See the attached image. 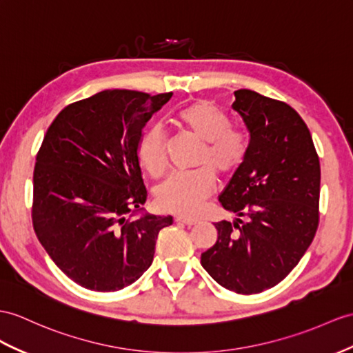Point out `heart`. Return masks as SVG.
Listing matches in <instances>:
<instances>
[{
  "instance_id": "obj_1",
  "label": "heart",
  "mask_w": 353,
  "mask_h": 353,
  "mask_svg": "<svg viewBox=\"0 0 353 353\" xmlns=\"http://www.w3.org/2000/svg\"><path fill=\"white\" fill-rule=\"evenodd\" d=\"M206 188L203 185L194 187V179L192 176H178L170 179V181L161 188L159 194L157 205L163 211H170L172 206L176 210L188 211L196 208L201 203L202 197L205 196ZM169 195H174L176 201L172 203Z\"/></svg>"
}]
</instances>
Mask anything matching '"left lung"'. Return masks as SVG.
I'll return each mask as SVG.
<instances>
[{"mask_svg":"<svg viewBox=\"0 0 353 353\" xmlns=\"http://www.w3.org/2000/svg\"><path fill=\"white\" fill-rule=\"evenodd\" d=\"M166 94L108 90L65 106L34 166L32 226L68 279L96 292L130 286L154 259L172 217L143 212L137 159L142 128Z\"/></svg>","mask_w":353,"mask_h":353,"instance_id":"8db88e82","label":"left lung"}]
</instances>
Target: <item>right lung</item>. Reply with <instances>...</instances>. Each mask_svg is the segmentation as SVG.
I'll use <instances>...</instances> for the list:
<instances>
[{"instance_id": "right-lung-1", "label": "right lung", "mask_w": 353, "mask_h": 353, "mask_svg": "<svg viewBox=\"0 0 353 353\" xmlns=\"http://www.w3.org/2000/svg\"><path fill=\"white\" fill-rule=\"evenodd\" d=\"M232 109L248 145L219 202L238 217L216 223L217 243L201 263L223 288L252 295L286 279L312 244L321 165L305 123L286 103L238 90Z\"/></svg>"}]
</instances>
